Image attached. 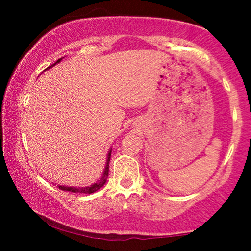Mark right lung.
<instances>
[{
  "label": "right lung",
  "mask_w": 251,
  "mask_h": 251,
  "mask_svg": "<svg viewBox=\"0 0 251 251\" xmlns=\"http://www.w3.org/2000/svg\"><path fill=\"white\" fill-rule=\"evenodd\" d=\"M61 59L63 58H60V59H58L56 63L53 65H51L50 67L48 68H51L54 65L60 63ZM47 68V70H48ZM111 153H112V149H109L108 153H107V157H106V166H105V169H104V173H102L101 177L99 178V179L94 183L90 186H85V187H77V186H64V185H58V187L60 188V190L63 191H68V192H73V193H85V194H91V193H95L96 191L100 190V188L104 186L106 184V181H107V177H108V167H109V161H111Z\"/></svg>",
  "instance_id": "add662e5"
}]
</instances>
